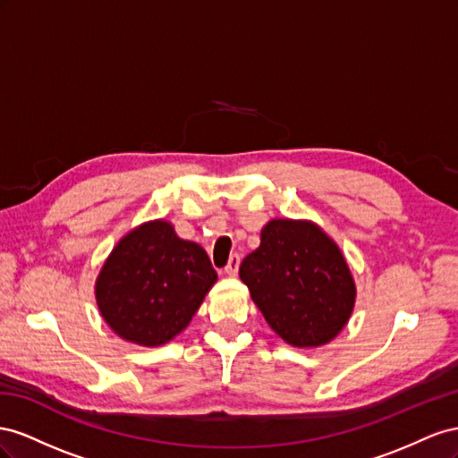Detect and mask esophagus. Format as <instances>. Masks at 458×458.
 Here are the masks:
<instances>
[{
    "label": "esophagus",
    "instance_id": "34e87169",
    "mask_svg": "<svg viewBox=\"0 0 458 458\" xmlns=\"http://www.w3.org/2000/svg\"><path fill=\"white\" fill-rule=\"evenodd\" d=\"M240 255L238 253H233V255H230V259H228V263H226V267H225V272L228 274V276H236L238 274V268H240Z\"/></svg>",
    "mask_w": 458,
    "mask_h": 458
}]
</instances>
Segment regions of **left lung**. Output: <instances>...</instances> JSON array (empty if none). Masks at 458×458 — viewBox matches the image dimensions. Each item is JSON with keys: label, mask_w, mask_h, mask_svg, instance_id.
Wrapping results in <instances>:
<instances>
[{"label": "left lung", "mask_w": 458, "mask_h": 458, "mask_svg": "<svg viewBox=\"0 0 458 458\" xmlns=\"http://www.w3.org/2000/svg\"><path fill=\"white\" fill-rule=\"evenodd\" d=\"M270 328L295 347L328 344L347 324L355 284L339 247L312 222L270 220L240 265Z\"/></svg>", "instance_id": "obj_1"}]
</instances>
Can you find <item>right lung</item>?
Returning <instances> with one entry per match:
<instances>
[{
  "mask_svg": "<svg viewBox=\"0 0 458 458\" xmlns=\"http://www.w3.org/2000/svg\"><path fill=\"white\" fill-rule=\"evenodd\" d=\"M216 282L201 245L180 240L165 220L141 225L124 236L96 284L101 317L138 345H163L198 312Z\"/></svg>",
  "mask_w": 458,
  "mask_h": 458,
  "instance_id": "add662e5",
  "label": "right lung"
}]
</instances>
